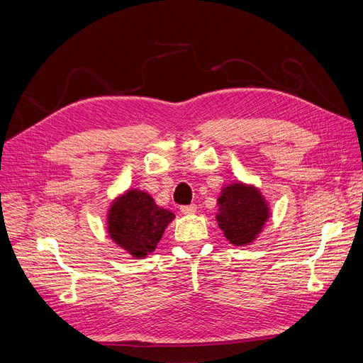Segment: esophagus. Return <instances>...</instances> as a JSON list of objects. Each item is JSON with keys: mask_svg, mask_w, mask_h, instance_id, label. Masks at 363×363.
<instances>
[{"mask_svg": "<svg viewBox=\"0 0 363 363\" xmlns=\"http://www.w3.org/2000/svg\"><path fill=\"white\" fill-rule=\"evenodd\" d=\"M180 212L183 215H194L196 212V206L195 204H189V206H182Z\"/></svg>", "mask_w": 363, "mask_h": 363, "instance_id": "obj_1", "label": "esophagus"}]
</instances>
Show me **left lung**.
I'll return each instance as SVG.
<instances>
[{"mask_svg":"<svg viewBox=\"0 0 363 363\" xmlns=\"http://www.w3.org/2000/svg\"><path fill=\"white\" fill-rule=\"evenodd\" d=\"M218 206V225L230 244L236 247L255 242L271 215L267 200L256 186L240 182L224 186Z\"/></svg>","mask_w":363,"mask_h":363,"instance_id":"1","label":"left lung"}]
</instances>
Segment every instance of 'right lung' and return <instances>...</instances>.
Returning a JSON list of instances; mask_svg holds the SVG:
<instances>
[{"label":"right lung","instance_id":"add662e5","mask_svg":"<svg viewBox=\"0 0 363 363\" xmlns=\"http://www.w3.org/2000/svg\"><path fill=\"white\" fill-rule=\"evenodd\" d=\"M174 218L175 215L159 207L150 194L130 189L108 207L107 233L130 256L144 259L156 250Z\"/></svg>","mask_w":363,"mask_h":363}]
</instances>
